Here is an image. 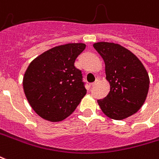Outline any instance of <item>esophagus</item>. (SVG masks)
Wrapping results in <instances>:
<instances>
[{"mask_svg": "<svg viewBox=\"0 0 159 159\" xmlns=\"http://www.w3.org/2000/svg\"><path fill=\"white\" fill-rule=\"evenodd\" d=\"M98 81V78H96V80H95V82H94V83H91V86H92V87H93V86H94L95 84H96V83H97Z\"/></svg>", "mask_w": 159, "mask_h": 159, "instance_id": "34e87169", "label": "esophagus"}]
</instances>
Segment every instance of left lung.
<instances>
[{"label":"left lung","mask_w":159,"mask_h":159,"mask_svg":"<svg viewBox=\"0 0 159 159\" xmlns=\"http://www.w3.org/2000/svg\"><path fill=\"white\" fill-rule=\"evenodd\" d=\"M94 49L105 64L110 91L98 103L104 115L116 120L132 116L143 105L149 89L148 71L133 53L118 43L98 42Z\"/></svg>","instance_id":"obj_1"}]
</instances>
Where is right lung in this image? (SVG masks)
Returning a JSON list of instances; mask_svg holds the SVG:
<instances>
[{"label": "right lung", "mask_w": 159, "mask_h": 159, "mask_svg": "<svg viewBox=\"0 0 159 159\" xmlns=\"http://www.w3.org/2000/svg\"><path fill=\"white\" fill-rule=\"evenodd\" d=\"M86 44L66 43L47 50L33 61L23 76L24 93L39 116L52 122L72 114L87 90L75 61Z\"/></svg>", "instance_id": "1"}]
</instances>
